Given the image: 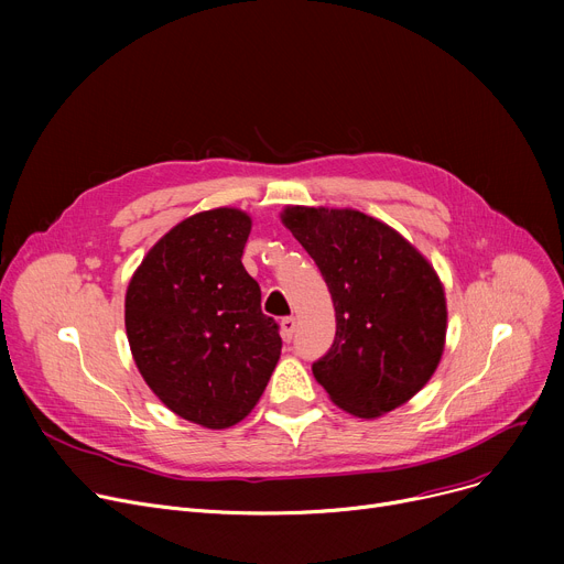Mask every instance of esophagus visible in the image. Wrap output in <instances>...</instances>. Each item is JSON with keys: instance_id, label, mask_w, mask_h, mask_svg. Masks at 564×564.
<instances>
[{"instance_id": "1", "label": "esophagus", "mask_w": 564, "mask_h": 564, "mask_svg": "<svg viewBox=\"0 0 564 564\" xmlns=\"http://www.w3.org/2000/svg\"><path fill=\"white\" fill-rule=\"evenodd\" d=\"M294 329H297V319H294V317H283V319H281V336H283L285 343L292 340Z\"/></svg>"}]
</instances>
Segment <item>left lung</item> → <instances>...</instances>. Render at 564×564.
<instances>
[{
  "label": "left lung",
  "instance_id": "left-lung-1",
  "mask_svg": "<svg viewBox=\"0 0 564 564\" xmlns=\"http://www.w3.org/2000/svg\"><path fill=\"white\" fill-rule=\"evenodd\" d=\"M281 221L319 267L336 308L334 345L313 364L319 387L366 421L406 404L446 347V290L432 262L354 207L285 205Z\"/></svg>",
  "mask_w": 564,
  "mask_h": 564
}]
</instances>
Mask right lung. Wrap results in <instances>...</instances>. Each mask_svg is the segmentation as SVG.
<instances>
[{
	"label": "right lung",
	"instance_id": "right-lung-1",
	"mask_svg": "<svg viewBox=\"0 0 564 564\" xmlns=\"http://www.w3.org/2000/svg\"><path fill=\"white\" fill-rule=\"evenodd\" d=\"M251 224L240 207L183 219L143 256L126 292V334L148 389L207 430L245 421L281 357L276 322L260 311L242 264Z\"/></svg>",
	"mask_w": 564,
	"mask_h": 564
}]
</instances>
